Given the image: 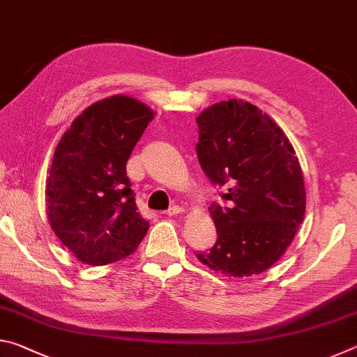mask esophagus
Here are the masks:
<instances>
[{"label":"esophagus","mask_w":357,"mask_h":357,"mask_svg":"<svg viewBox=\"0 0 357 357\" xmlns=\"http://www.w3.org/2000/svg\"><path fill=\"white\" fill-rule=\"evenodd\" d=\"M183 213H184L183 206H172L170 209H167L164 214L168 215V217H172V215H178V214H183Z\"/></svg>","instance_id":"esophagus-1"}]
</instances>
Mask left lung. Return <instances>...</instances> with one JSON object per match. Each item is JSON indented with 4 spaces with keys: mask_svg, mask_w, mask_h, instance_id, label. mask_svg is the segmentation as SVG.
I'll return each instance as SVG.
<instances>
[{
    "mask_svg": "<svg viewBox=\"0 0 357 357\" xmlns=\"http://www.w3.org/2000/svg\"><path fill=\"white\" fill-rule=\"evenodd\" d=\"M197 154L225 204H211L213 249L197 258L227 277L269 269L293 243L305 214L304 176L293 144L250 102L229 99L197 118Z\"/></svg>",
    "mask_w": 357,
    "mask_h": 357,
    "instance_id": "1",
    "label": "left lung"
}]
</instances>
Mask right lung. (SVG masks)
I'll use <instances>...</instances> for the list:
<instances>
[{
    "label": "right lung",
    "mask_w": 357,
    "mask_h": 357,
    "mask_svg": "<svg viewBox=\"0 0 357 357\" xmlns=\"http://www.w3.org/2000/svg\"><path fill=\"white\" fill-rule=\"evenodd\" d=\"M154 112L124 94L94 102L56 144L45 185L58 239L84 264L104 266L137 250L149 228L137 211L126 164Z\"/></svg>",
    "instance_id": "right-lung-1"
}]
</instances>
